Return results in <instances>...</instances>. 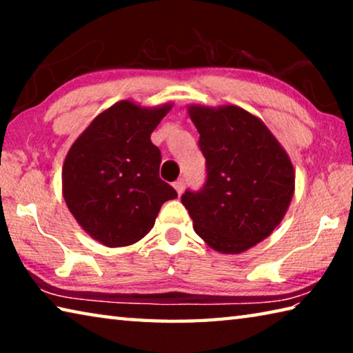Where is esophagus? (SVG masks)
<instances>
[{
	"mask_svg": "<svg viewBox=\"0 0 353 353\" xmlns=\"http://www.w3.org/2000/svg\"><path fill=\"white\" fill-rule=\"evenodd\" d=\"M183 188H185V182L182 181V179H181V181L174 182V190L177 191V194H179V196H181V194L183 193Z\"/></svg>",
	"mask_w": 353,
	"mask_h": 353,
	"instance_id": "34e87169",
	"label": "esophagus"
}]
</instances>
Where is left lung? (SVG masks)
I'll return each mask as SVG.
<instances>
[{"label":"left lung","instance_id":"8db88e82","mask_svg":"<svg viewBox=\"0 0 353 353\" xmlns=\"http://www.w3.org/2000/svg\"><path fill=\"white\" fill-rule=\"evenodd\" d=\"M207 162L198 193L182 204L194 232L221 254H241L270 236L294 194L290 155L259 117L238 105H188Z\"/></svg>","mask_w":353,"mask_h":353}]
</instances>
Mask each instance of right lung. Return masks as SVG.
Segmentation results:
<instances>
[{
  "mask_svg": "<svg viewBox=\"0 0 353 353\" xmlns=\"http://www.w3.org/2000/svg\"><path fill=\"white\" fill-rule=\"evenodd\" d=\"M171 103L141 107L119 101L99 113L65 157L62 194L68 210L93 240L130 246L148 235L163 202L176 190L159 177L162 154L151 134Z\"/></svg>",
  "mask_w": 353,
  "mask_h": 353,
  "instance_id": "add662e5",
  "label": "right lung"
}]
</instances>
